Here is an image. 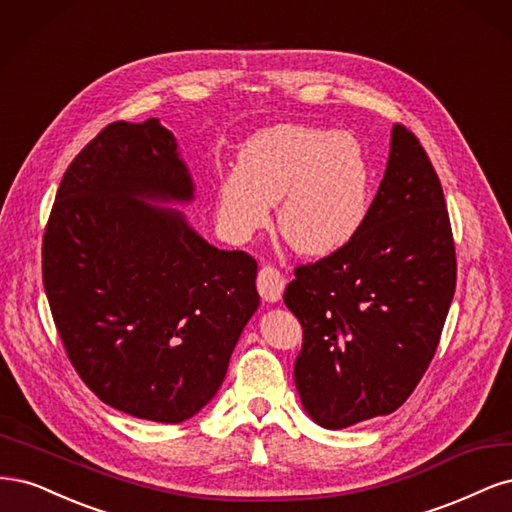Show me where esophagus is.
<instances>
[{"label":"esophagus","mask_w":512,"mask_h":512,"mask_svg":"<svg viewBox=\"0 0 512 512\" xmlns=\"http://www.w3.org/2000/svg\"><path fill=\"white\" fill-rule=\"evenodd\" d=\"M285 285L287 280L285 276L280 274V270L272 268V266H263L259 270V276H257V289H259V295L266 302H278L280 298H283V291H285Z\"/></svg>","instance_id":"obj_1"}]
</instances>
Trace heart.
Here are the masks:
<instances>
[{
  "mask_svg": "<svg viewBox=\"0 0 512 512\" xmlns=\"http://www.w3.org/2000/svg\"><path fill=\"white\" fill-rule=\"evenodd\" d=\"M225 234L246 242L276 204L278 234L295 253H336L359 232L370 206V170L361 146L344 134L276 125L244 142L238 168L214 189Z\"/></svg>",
  "mask_w": 512,
  "mask_h": 512,
  "instance_id": "heart-1",
  "label": "heart"
}]
</instances>
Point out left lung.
Listing matches in <instances>:
<instances>
[{"instance_id":"obj_1","label":"left lung","mask_w":512,"mask_h":512,"mask_svg":"<svg viewBox=\"0 0 512 512\" xmlns=\"http://www.w3.org/2000/svg\"><path fill=\"white\" fill-rule=\"evenodd\" d=\"M455 276L438 174L415 134L393 125L364 225L336 253L295 268L285 291L304 329L293 376L308 417L342 430L400 408L436 353Z\"/></svg>"}]
</instances>
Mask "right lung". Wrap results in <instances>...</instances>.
Here are the masks:
<instances>
[{"mask_svg":"<svg viewBox=\"0 0 512 512\" xmlns=\"http://www.w3.org/2000/svg\"><path fill=\"white\" fill-rule=\"evenodd\" d=\"M193 178L159 119L112 123L70 163L42 278L72 366L104 404L180 423L223 385L259 306L257 261L208 244L178 208Z\"/></svg>","mask_w":512,"mask_h":512,"instance_id":"obj_1","label":"right lung"}]
</instances>
